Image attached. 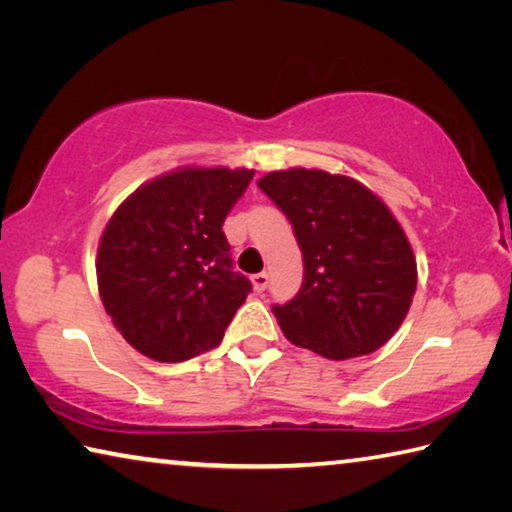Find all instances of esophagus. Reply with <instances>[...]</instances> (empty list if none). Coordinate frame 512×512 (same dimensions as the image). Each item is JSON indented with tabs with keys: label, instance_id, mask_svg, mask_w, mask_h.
I'll return each mask as SVG.
<instances>
[{
	"label": "esophagus",
	"instance_id": "1",
	"mask_svg": "<svg viewBox=\"0 0 512 512\" xmlns=\"http://www.w3.org/2000/svg\"><path fill=\"white\" fill-rule=\"evenodd\" d=\"M266 287H268V273H257V275H253V289H255L257 293H262Z\"/></svg>",
	"mask_w": 512,
	"mask_h": 512
}]
</instances>
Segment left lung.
Listing matches in <instances>:
<instances>
[{"instance_id":"8db88e82","label":"left lung","mask_w":512,"mask_h":512,"mask_svg":"<svg viewBox=\"0 0 512 512\" xmlns=\"http://www.w3.org/2000/svg\"><path fill=\"white\" fill-rule=\"evenodd\" d=\"M257 187L287 214L302 287L273 314L291 343L341 361L381 348L411 307L418 271L391 210L348 176L273 171Z\"/></svg>"}]
</instances>
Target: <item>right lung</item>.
<instances>
[{"label":"right lung","instance_id":"1","mask_svg":"<svg viewBox=\"0 0 512 512\" xmlns=\"http://www.w3.org/2000/svg\"><path fill=\"white\" fill-rule=\"evenodd\" d=\"M250 169L187 167L142 185L103 230L99 293L144 357L178 363L216 348L253 284L232 271L223 221Z\"/></svg>","mask_w":512,"mask_h":512}]
</instances>
